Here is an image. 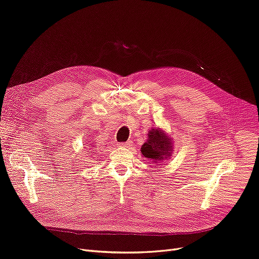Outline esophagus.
Here are the masks:
<instances>
[{"label": "esophagus", "instance_id": "esophagus-1", "mask_svg": "<svg viewBox=\"0 0 259 259\" xmlns=\"http://www.w3.org/2000/svg\"><path fill=\"white\" fill-rule=\"evenodd\" d=\"M117 145L119 146V147H130V146H132V142L128 141L126 143H118Z\"/></svg>", "mask_w": 259, "mask_h": 259}]
</instances>
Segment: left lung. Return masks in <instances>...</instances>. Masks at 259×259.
<instances>
[{
    "instance_id": "left-lung-1",
    "label": "left lung",
    "mask_w": 259,
    "mask_h": 259,
    "mask_svg": "<svg viewBox=\"0 0 259 259\" xmlns=\"http://www.w3.org/2000/svg\"><path fill=\"white\" fill-rule=\"evenodd\" d=\"M174 151L172 140L160 128L151 129L148 133V140L141 148L143 156L156 164L163 163L171 156Z\"/></svg>"
}]
</instances>
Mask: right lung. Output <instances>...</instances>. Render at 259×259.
<instances>
[{
    "label": "right lung",
    "mask_w": 259,
    "mask_h": 259,
    "mask_svg": "<svg viewBox=\"0 0 259 259\" xmlns=\"http://www.w3.org/2000/svg\"><path fill=\"white\" fill-rule=\"evenodd\" d=\"M89 145H90V144H89ZM92 147H93V145H92V146H90V148H92Z\"/></svg>",
    "instance_id": "obj_1"
}]
</instances>
